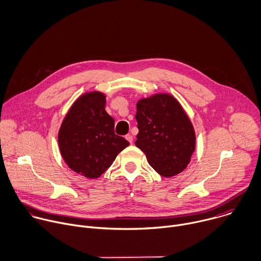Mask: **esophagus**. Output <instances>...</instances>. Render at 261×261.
Wrapping results in <instances>:
<instances>
[{"instance_id": "esophagus-1", "label": "esophagus", "mask_w": 261, "mask_h": 261, "mask_svg": "<svg viewBox=\"0 0 261 261\" xmlns=\"http://www.w3.org/2000/svg\"><path fill=\"white\" fill-rule=\"evenodd\" d=\"M125 139H126L130 144H133V140H134V138H133V136H132L130 134L126 135V136H125Z\"/></svg>"}]
</instances>
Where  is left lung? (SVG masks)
I'll use <instances>...</instances> for the list:
<instances>
[{
	"label": "left lung",
	"mask_w": 261,
	"mask_h": 261,
	"mask_svg": "<svg viewBox=\"0 0 261 261\" xmlns=\"http://www.w3.org/2000/svg\"><path fill=\"white\" fill-rule=\"evenodd\" d=\"M136 119L135 144L153 170L165 178L183 172L195 150V132L179 100L165 92L140 98Z\"/></svg>",
	"instance_id": "1"
}]
</instances>
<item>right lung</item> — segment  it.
I'll use <instances>...</instances> for the list:
<instances>
[{"instance_id": "obj_1", "label": "right lung", "mask_w": 261, "mask_h": 261, "mask_svg": "<svg viewBox=\"0 0 261 261\" xmlns=\"http://www.w3.org/2000/svg\"><path fill=\"white\" fill-rule=\"evenodd\" d=\"M106 95L92 90L70 107L59 130V147L67 166L88 179L105 173L129 143L114 133V119L106 112Z\"/></svg>"}]
</instances>
